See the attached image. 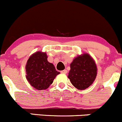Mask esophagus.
<instances>
[{
  "instance_id": "1",
  "label": "esophagus",
  "mask_w": 122,
  "mask_h": 122,
  "mask_svg": "<svg viewBox=\"0 0 122 122\" xmlns=\"http://www.w3.org/2000/svg\"><path fill=\"white\" fill-rule=\"evenodd\" d=\"M68 72V71H67V70H65H65H63V71H61V73H62V74H66V73Z\"/></svg>"
}]
</instances>
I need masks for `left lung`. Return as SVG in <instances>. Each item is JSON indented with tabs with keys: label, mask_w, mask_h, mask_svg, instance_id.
Instances as JSON below:
<instances>
[{
	"label": "left lung",
	"mask_w": 122,
	"mask_h": 122,
	"mask_svg": "<svg viewBox=\"0 0 122 122\" xmlns=\"http://www.w3.org/2000/svg\"><path fill=\"white\" fill-rule=\"evenodd\" d=\"M68 77L78 90H84L93 84L97 75V67L93 58L84 53L73 60Z\"/></svg>",
	"instance_id": "1"
}]
</instances>
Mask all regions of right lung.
Segmentation results:
<instances>
[{
  "instance_id": "obj_1",
  "label": "right lung",
  "mask_w": 122,
  "mask_h": 122,
  "mask_svg": "<svg viewBox=\"0 0 122 122\" xmlns=\"http://www.w3.org/2000/svg\"><path fill=\"white\" fill-rule=\"evenodd\" d=\"M46 53L37 51L29 58L25 65L26 78L32 87L39 90H46L60 74L53 63L47 60Z\"/></svg>"
}]
</instances>
